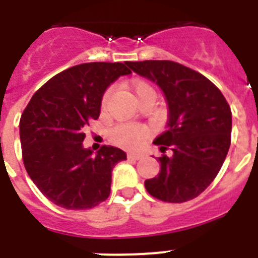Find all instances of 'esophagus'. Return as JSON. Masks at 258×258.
Returning a JSON list of instances; mask_svg holds the SVG:
<instances>
[{
  "mask_svg": "<svg viewBox=\"0 0 258 258\" xmlns=\"http://www.w3.org/2000/svg\"><path fill=\"white\" fill-rule=\"evenodd\" d=\"M127 157L132 159V160H141V159L143 157V155L136 154V152H129V154H127Z\"/></svg>",
  "mask_w": 258,
  "mask_h": 258,
  "instance_id": "obj_1",
  "label": "esophagus"
}]
</instances>
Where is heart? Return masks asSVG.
<instances>
[{
    "mask_svg": "<svg viewBox=\"0 0 258 258\" xmlns=\"http://www.w3.org/2000/svg\"><path fill=\"white\" fill-rule=\"evenodd\" d=\"M132 88H133V92L136 93L138 99L146 94H155L152 86L150 84L145 83V81H137V83L133 84ZM111 93H112V89H107L106 93L103 94V98H102V106L103 107L108 102ZM112 137L113 141L118 145L133 149V147L140 146L145 141V138L147 137V131L145 127L138 126V125L124 124L116 127L112 133Z\"/></svg>",
    "mask_w": 258,
    "mask_h": 258,
    "instance_id": "heart-1",
    "label": "heart"
}]
</instances>
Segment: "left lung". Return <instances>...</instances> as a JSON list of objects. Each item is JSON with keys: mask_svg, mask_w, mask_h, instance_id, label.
<instances>
[{"mask_svg": "<svg viewBox=\"0 0 258 258\" xmlns=\"http://www.w3.org/2000/svg\"><path fill=\"white\" fill-rule=\"evenodd\" d=\"M137 75L156 84L168 104L166 131L154 143L164 152L160 173L146 179L150 195L168 203L197 198L220 172L231 142V109L206 76L172 60L127 61Z\"/></svg>", "mask_w": 258, "mask_h": 258, "instance_id": "8db88e82", "label": "left lung"}]
</instances>
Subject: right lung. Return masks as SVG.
Masks as SVG:
<instances>
[{"mask_svg":"<svg viewBox=\"0 0 258 258\" xmlns=\"http://www.w3.org/2000/svg\"><path fill=\"white\" fill-rule=\"evenodd\" d=\"M126 64V63H125ZM124 63L94 61L55 75L31 98L19 124L24 166L38 190L66 209H90L111 192L113 166L126 154L102 146L97 154L83 145L85 127L101 113L102 98Z\"/></svg>","mask_w":258,"mask_h":258,"instance_id":"obj_1","label":"right lung"}]
</instances>
